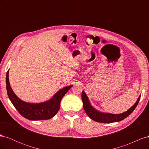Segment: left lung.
I'll list each match as a JSON object with an SVG mask.
<instances>
[{
  "mask_svg": "<svg viewBox=\"0 0 149 149\" xmlns=\"http://www.w3.org/2000/svg\"><path fill=\"white\" fill-rule=\"evenodd\" d=\"M81 97L83 102V107L86 113L92 120L101 123H112L123 120L131 114L137 106L141 96L139 97L137 101L134 104V105H133L129 109L123 112V113L119 114L104 113V112H100L94 109L91 106V103L89 101V99L84 91L82 92Z\"/></svg>",
  "mask_w": 149,
  "mask_h": 149,
  "instance_id": "obj_1",
  "label": "left lung"
}]
</instances>
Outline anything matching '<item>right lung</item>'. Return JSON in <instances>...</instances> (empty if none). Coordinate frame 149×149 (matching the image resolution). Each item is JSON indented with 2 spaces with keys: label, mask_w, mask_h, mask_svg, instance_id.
<instances>
[{
  "label": "right lung",
  "mask_w": 149,
  "mask_h": 149,
  "mask_svg": "<svg viewBox=\"0 0 149 149\" xmlns=\"http://www.w3.org/2000/svg\"><path fill=\"white\" fill-rule=\"evenodd\" d=\"M6 84L8 96L13 105L24 118L31 120H47L55 116L60 109L61 99L73 86V85H71L60 89L47 101L41 103H29L21 100L13 93L9 83L8 71L6 74Z\"/></svg>",
  "instance_id": "right-lung-1"
}]
</instances>
